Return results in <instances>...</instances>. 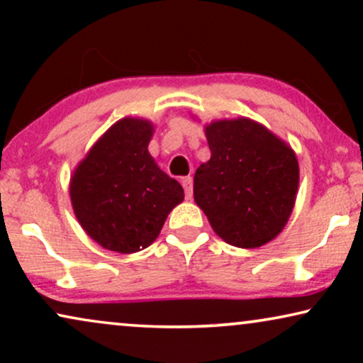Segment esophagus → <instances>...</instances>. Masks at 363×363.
<instances>
[{
    "label": "esophagus",
    "mask_w": 363,
    "mask_h": 363,
    "mask_svg": "<svg viewBox=\"0 0 363 363\" xmlns=\"http://www.w3.org/2000/svg\"><path fill=\"white\" fill-rule=\"evenodd\" d=\"M182 185H183V188H185L186 200H191V196H193V178L191 177H183L182 178Z\"/></svg>",
    "instance_id": "esophagus-1"
}]
</instances>
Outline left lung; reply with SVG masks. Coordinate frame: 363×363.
I'll return each mask as SVG.
<instances>
[{"label":"left lung","instance_id":"8db88e82","mask_svg":"<svg viewBox=\"0 0 363 363\" xmlns=\"http://www.w3.org/2000/svg\"><path fill=\"white\" fill-rule=\"evenodd\" d=\"M205 133L211 158L196 168V205L228 245L252 250L274 240L296 203L294 150L247 117L211 122Z\"/></svg>","mask_w":363,"mask_h":363}]
</instances>
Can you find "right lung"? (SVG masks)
<instances>
[{
    "mask_svg": "<svg viewBox=\"0 0 363 363\" xmlns=\"http://www.w3.org/2000/svg\"><path fill=\"white\" fill-rule=\"evenodd\" d=\"M152 122L113 123L72 173L69 195L84 231L108 251L132 255L160 235L183 188L148 153Z\"/></svg>",
    "mask_w": 363,
    "mask_h": 363,
    "instance_id": "obj_1",
    "label": "right lung"
}]
</instances>
